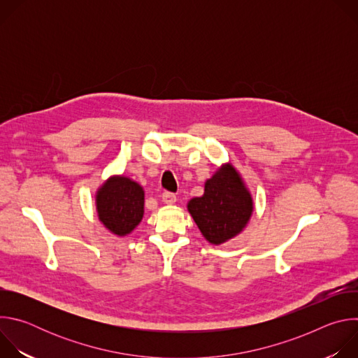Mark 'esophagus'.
Here are the masks:
<instances>
[{
	"instance_id": "34e87169",
	"label": "esophagus",
	"mask_w": 358,
	"mask_h": 358,
	"mask_svg": "<svg viewBox=\"0 0 358 358\" xmlns=\"http://www.w3.org/2000/svg\"><path fill=\"white\" fill-rule=\"evenodd\" d=\"M162 201H163L164 203H174V202L177 201V196H176V194H173V192H163V194H162Z\"/></svg>"
}]
</instances>
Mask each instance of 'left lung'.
Returning <instances> with one entry per match:
<instances>
[{"label": "left lung", "instance_id": "left-lung-1", "mask_svg": "<svg viewBox=\"0 0 358 358\" xmlns=\"http://www.w3.org/2000/svg\"><path fill=\"white\" fill-rule=\"evenodd\" d=\"M253 198L241 173L232 163H224L203 184V194L188 201L187 210L213 245H221L239 235L253 214Z\"/></svg>", "mask_w": 358, "mask_h": 358}]
</instances>
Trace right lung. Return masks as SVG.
<instances>
[{
  "label": "right lung",
  "instance_id": "right-lung-1",
  "mask_svg": "<svg viewBox=\"0 0 358 358\" xmlns=\"http://www.w3.org/2000/svg\"><path fill=\"white\" fill-rule=\"evenodd\" d=\"M100 224L116 236H127L144 215V188L130 177L115 174L101 182L94 194Z\"/></svg>",
  "mask_w": 358,
  "mask_h": 358
}]
</instances>
